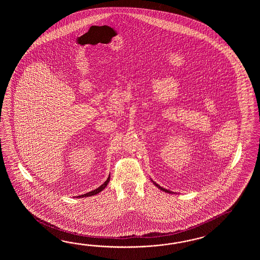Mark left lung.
Segmentation results:
<instances>
[{
  "label": "left lung",
  "mask_w": 260,
  "mask_h": 260,
  "mask_svg": "<svg viewBox=\"0 0 260 260\" xmlns=\"http://www.w3.org/2000/svg\"><path fill=\"white\" fill-rule=\"evenodd\" d=\"M152 182H153V184H154L155 186H156L157 188H160V190H162V191H165V192H168V193H173V192L170 191V190H168V189H166V188L160 187V185H158V184H157V183H155L154 181H152Z\"/></svg>",
  "instance_id": "1"
}]
</instances>
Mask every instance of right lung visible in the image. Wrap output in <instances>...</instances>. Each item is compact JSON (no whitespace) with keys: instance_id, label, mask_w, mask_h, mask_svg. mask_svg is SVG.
<instances>
[{"instance_id":"obj_1","label":"right lung","mask_w":260,"mask_h":260,"mask_svg":"<svg viewBox=\"0 0 260 260\" xmlns=\"http://www.w3.org/2000/svg\"><path fill=\"white\" fill-rule=\"evenodd\" d=\"M110 179H111V177L109 176V177H108V179L106 180L105 182L103 183L101 186H100L99 188H95V189H94V190H92V191H89V192H87V193L83 194V195H80V196H77L79 197V198H82V197H88V196H93V195H95V194L100 193V191H102L104 188L107 187V185L109 184V182H110Z\"/></svg>"}]
</instances>
